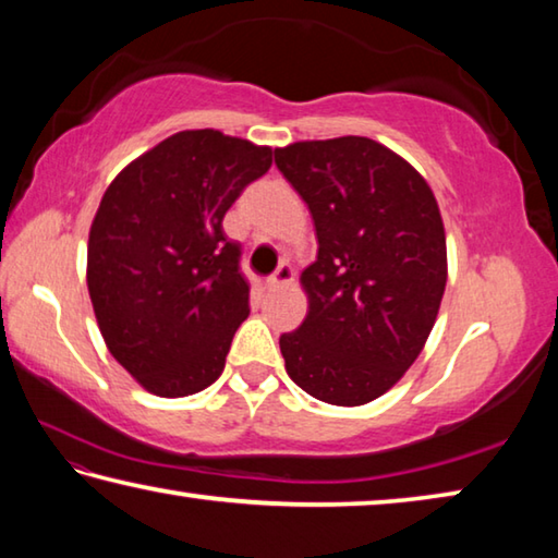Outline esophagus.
<instances>
[{
	"instance_id": "obj_1",
	"label": "esophagus",
	"mask_w": 558,
	"mask_h": 558,
	"mask_svg": "<svg viewBox=\"0 0 558 558\" xmlns=\"http://www.w3.org/2000/svg\"><path fill=\"white\" fill-rule=\"evenodd\" d=\"M292 278H295V270H292L290 263H280L278 270L272 272V276L268 278V288H270V290L286 288V286H290Z\"/></svg>"
}]
</instances>
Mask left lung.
Listing matches in <instances>:
<instances>
[{
  "label": "left lung",
  "mask_w": 558,
  "mask_h": 558,
  "mask_svg": "<svg viewBox=\"0 0 558 558\" xmlns=\"http://www.w3.org/2000/svg\"><path fill=\"white\" fill-rule=\"evenodd\" d=\"M313 214L307 317L280 335L290 379L332 405L379 399L421 354L448 280L438 202L415 169L369 137L276 149Z\"/></svg>",
  "instance_id": "left-lung-1"
}]
</instances>
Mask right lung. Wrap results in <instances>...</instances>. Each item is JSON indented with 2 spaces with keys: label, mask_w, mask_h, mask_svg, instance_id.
Masks as SVG:
<instances>
[{
  "label": "right lung",
  "mask_w": 558,
  "mask_h": 558,
  "mask_svg": "<svg viewBox=\"0 0 558 558\" xmlns=\"http://www.w3.org/2000/svg\"><path fill=\"white\" fill-rule=\"evenodd\" d=\"M272 149L219 130L167 137L112 179L88 235V292L110 354L149 393L219 379L248 317L241 245L223 216Z\"/></svg>",
  "instance_id": "obj_1"
}]
</instances>
